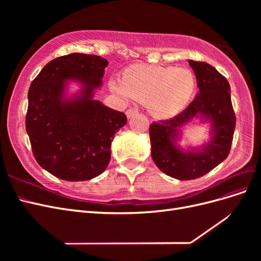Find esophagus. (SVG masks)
Returning <instances> with one entry per match:
<instances>
[{
	"mask_svg": "<svg viewBox=\"0 0 261 261\" xmlns=\"http://www.w3.org/2000/svg\"><path fill=\"white\" fill-rule=\"evenodd\" d=\"M137 113H138L137 110H135V109H128L127 111H126V116H127V118H130L134 115H136Z\"/></svg>",
	"mask_w": 261,
	"mask_h": 261,
	"instance_id": "obj_1",
	"label": "esophagus"
}]
</instances>
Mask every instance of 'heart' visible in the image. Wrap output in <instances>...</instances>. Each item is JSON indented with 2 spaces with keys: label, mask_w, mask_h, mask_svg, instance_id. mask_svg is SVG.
I'll use <instances>...</instances> for the list:
<instances>
[{
  "label": "heart",
  "mask_w": 261,
  "mask_h": 261,
  "mask_svg": "<svg viewBox=\"0 0 261 261\" xmlns=\"http://www.w3.org/2000/svg\"><path fill=\"white\" fill-rule=\"evenodd\" d=\"M109 86L124 99L146 102L152 116L170 118L189 103L197 82L187 68L137 64L124 70L122 81L112 78Z\"/></svg>",
  "instance_id": "1"
}]
</instances>
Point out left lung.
Instances as JSON below:
<instances>
[{
	"instance_id": "1",
	"label": "left lung",
	"mask_w": 261,
	"mask_h": 261,
	"mask_svg": "<svg viewBox=\"0 0 261 261\" xmlns=\"http://www.w3.org/2000/svg\"><path fill=\"white\" fill-rule=\"evenodd\" d=\"M188 64L199 92L183 112L149 127L153 162L165 174L180 180L203 176L226 159L236 123L226 78L208 63L189 60ZM195 119L208 124L211 137L200 146L181 147L182 129Z\"/></svg>"
}]
</instances>
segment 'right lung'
<instances>
[{
    "label": "right lung",
    "mask_w": 261,
    "mask_h": 261,
    "mask_svg": "<svg viewBox=\"0 0 261 261\" xmlns=\"http://www.w3.org/2000/svg\"><path fill=\"white\" fill-rule=\"evenodd\" d=\"M108 65L98 55L72 53L49 62L30 85L31 148L40 167L61 179L88 180L103 173L114 135L127 122L124 113L94 99Z\"/></svg>",
    "instance_id": "add662e5"
}]
</instances>
